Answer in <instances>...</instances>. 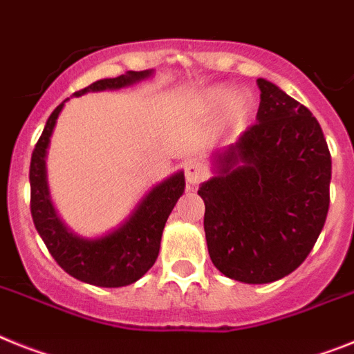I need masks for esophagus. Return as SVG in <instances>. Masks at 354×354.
Segmentation results:
<instances>
[{
    "instance_id": "1",
    "label": "esophagus",
    "mask_w": 354,
    "mask_h": 354,
    "mask_svg": "<svg viewBox=\"0 0 354 354\" xmlns=\"http://www.w3.org/2000/svg\"><path fill=\"white\" fill-rule=\"evenodd\" d=\"M185 178L191 185H198L207 178V169L200 162H189L185 165Z\"/></svg>"
}]
</instances>
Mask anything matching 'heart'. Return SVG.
Masks as SVG:
<instances>
[{
	"instance_id": "b5f03b06",
	"label": "heart",
	"mask_w": 354,
	"mask_h": 354,
	"mask_svg": "<svg viewBox=\"0 0 354 354\" xmlns=\"http://www.w3.org/2000/svg\"><path fill=\"white\" fill-rule=\"evenodd\" d=\"M203 104L207 109H218L225 106V120L230 126H239L252 113L254 97L248 91H234L230 95L225 86H214L205 91Z\"/></svg>"
}]
</instances>
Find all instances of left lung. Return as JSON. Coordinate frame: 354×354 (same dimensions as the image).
Here are the masks:
<instances>
[{"label":"left lung","mask_w":354,"mask_h":354,"mask_svg":"<svg viewBox=\"0 0 354 354\" xmlns=\"http://www.w3.org/2000/svg\"><path fill=\"white\" fill-rule=\"evenodd\" d=\"M257 122L214 154L201 183L205 237L214 266L246 284L286 277L304 263L329 209L331 154L301 102L257 79Z\"/></svg>","instance_id":"left-lung-1"}]
</instances>
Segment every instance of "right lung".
<instances>
[{
	"label": "right lung",
	"instance_id": "add662e5",
	"mask_svg": "<svg viewBox=\"0 0 354 354\" xmlns=\"http://www.w3.org/2000/svg\"><path fill=\"white\" fill-rule=\"evenodd\" d=\"M153 75V70L127 71L115 79H102L81 91L120 90ZM66 102V100H64ZM64 102L46 120L43 135L35 144L30 162V212L44 245L57 264L71 277L100 288H120L136 283L158 257L162 232L176 201L185 189L183 172H174L154 185L120 227L97 239L75 236L59 219L50 200L46 182V149Z\"/></svg>",
	"mask_w": 354,
	"mask_h": 354
}]
</instances>
